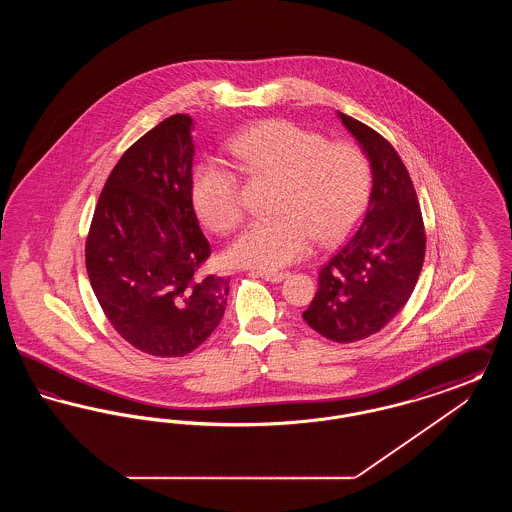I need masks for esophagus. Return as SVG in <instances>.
Masks as SVG:
<instances>
[{"mask_svg":"<svg viewBox=\"0 0 512 512\" xmlns=\"http://www.w3.org/2000/svg\"><path fill=\"white\" fill-rule=\"evenodd\" d=\"M253 274H257V276H261L263 280H267V282H282L286 276H288V272H267V270H259V272H253Z\"/></svg>","mask_w":512,"mask_h":512,"instance_id":"esophagus-1","label":"esophagus"}]
</instances>
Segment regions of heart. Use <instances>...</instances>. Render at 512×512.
Wrapping results in <instances>:
<instances>
[{
	"mask_svg": "<svg viewBox=\"0 0 512 512\" xmlns=\"http://www.w3.org/2000/svg\"><path fill=\"white\" fill-rule=\"evenodd\" d=\"M230 153L245 171L280 178L278 215L247 224L228 251L236 265L288 267L309 253L315 238L324 245L341 240L365 211L370 165L353 144H328L318 132L276 119L238 134ZM192 199L197 215L217 234H228L242 220L238 176L215 159L195 167Z\"/></svg>",
	"mask_w": 512,
	"mask_h": 512,
	"instance_id": "b5f03b06",
	"label": "heart"
}]
</instances>
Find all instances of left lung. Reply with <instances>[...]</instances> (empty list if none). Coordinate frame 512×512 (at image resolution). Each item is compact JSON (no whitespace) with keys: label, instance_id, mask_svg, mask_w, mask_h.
Wrapping results in <instances>:
<instances>
[{"label":"left lung","instance_id":"8db88e82","mask_svg":"<svg viewBox=\"0 0 512 512\" xmlns=\"http://www.w3.org/2000/svg\"><path fill=\"white\" fill-rule=\"evenodd\" d=\"M370 163L372 192L353 238L318 272L305 322L328 340H365L382 330L413 293L426 236L411 176L378 132L338 111Z\"/></svg>","mask_w":512,"mask_h":512}]
</instances>
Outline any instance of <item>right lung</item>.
Instances as JSON below:
<instances>
[{"label":"right lung","mask_w":512,"mask_h":512,"mask_svg":"<svg viewBox=\"0 0 512 512\" xmlns=\"http://www.w3.org/2000/svg\"><path fill=\"white\" fill-rule=\"evenodd\" d=\"M194 121L172 115L124 151L86 242L99 305L124 340L155 357H184L219 326L220 276H199L211 247L192 201Z\"/></svg>","instance_id":"1"}]
</instances>
